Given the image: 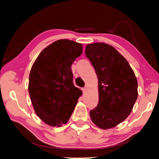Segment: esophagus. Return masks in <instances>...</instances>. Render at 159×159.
<instances>
[{"mask_svg": "<svg viewBox=\"0 0 159 159\" xmlns=\"http://www.w3.org/2000/svg\"><path fill=\"white\" fill-rule=\"evenodd\" d=\"M82 90H83V93H85L86 90H87V88H82Z\"/></svg>", "mask_w": 159, "mask_h": 159, "instance_id": "34e87169", "label": "esophagus"}]
</instances>
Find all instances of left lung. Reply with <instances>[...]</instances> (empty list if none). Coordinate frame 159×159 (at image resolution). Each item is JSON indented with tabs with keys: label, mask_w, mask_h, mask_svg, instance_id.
Here are the masks:
<instances>
[{
	"label": "left lung",
	"mask_w": 159,
	"mask_h": 159,
	"mask_svg": "<svg viewBox=\"0 0 159 159\" xmlns=\"http://www.w3.org/2000/svg\"><path fill=\"white\" fill-rule=\"evenodd\" d=\"M85 55L98 79L99 102L90 111L94 124L104 130L125 120L138 99V80L128 61L104 43L88 44Z\"/></svg>",
	"instance_id": "left-lung-1"
}]
</instances>
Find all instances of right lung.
Masks as SVG:
<instances>
[{
  "mask_svg": "<svg viewBox=\"0 0 159 159\" xmlns=\"http://www.w3.org/2000/svg\"><path fill=\"white\" fill-rule=\"evenodd\" d=\"M82 52L81 43L60 39L43 50L32 65L29 96L35 113L48 125L66 124L82 95L74 85L71 68Z\"/></svg>",
  "mask_w": 159,
  "mask_h": 159,
  "instance_id": "right-lung-1",
  "label": "right lung"
}]
</instances>
